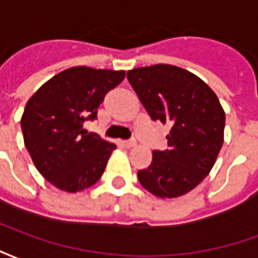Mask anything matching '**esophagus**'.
<instances>
[{"label":"esophagus","instance_id":"obj_1","mask_svg":"<svg viewBox=\"0 0 258 258\" xmlns=\"http://www.w3.org/2000/svg\"><path fill=\"white\" fill-rule=\"evenodd\" d=\"M121 145H123L124 148L130 149V148H134V146H137V142H135L134 140H133V141H123V142H121Z\"/></svg>","mask_w":258,"mask_h":258}]
</instances>
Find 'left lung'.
<instances>
[{"label": "left lung", "mask_w": 258, "mask_h": 258, "mask_svg": "<svg viewBox=\"0 0 258 258\" xmlns=\"http://www.w3.org/2000/svg\"><path fill=\"white\" fill-rule=\"evenodd\" d=\"M127 79L152 120L171 125L167 149L153 151L141 185L157 198H178L196 188L224 144L225 113L205 81L173 64L133 69Z\"/></svg>", "instance_id": "obj_1"}]
</instances>
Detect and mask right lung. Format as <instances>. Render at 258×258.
Returning <instances> with one entry per match:
<instances>
[{"instance_id":"right-lung-1","label":"right lung","mask_w":258,"mask_h":258,"mask_svg":"<svg viewBox=\"0 0 258 258\" xmlns=\"http://www.w3.org/2000/svg\"><path fill=\"white\" fill-rule=\"evenodd\" d=\"M124 70L76 66L42 84L27 101L20 120L31 160L58 189L80 192L101 178L116 145L83 128L96 118L107 92Z\"/></svg>"}]
</instances>
